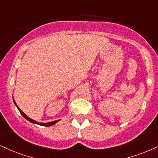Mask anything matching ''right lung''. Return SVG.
<instances>
[{"label":"right lung","instance_id":"obj_1","mask_svg":"<svg viewBox=\"0 0 158 158\" xmlns=\"http://www.w3.org/2000/svg\"><path fill=\"white\" fill-rule=\"evenodd\" d=\"M13 101H14V103H15V106H16V107L17 108V109H18V110H19V113H20V114H21V115H22V116H23V117H24V118H25V119L28 120V121H29V122H31V123H33V124H39V125H41V126H44V127H50V126L53 125V124H55L56 123H57L58 122H59V121H60V120H56V121H53V122H47V123H43V122H36V121H35V120H34V119H32V118H29L28 116H27V115H25V114H24V113L23 112V110H21V109L19 108L18 106H17V103L15 102V100H14V98H13Z\"/></svg>","mask_w":158,"mask_h":158}]
</instances>
